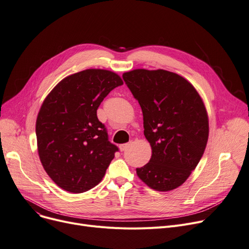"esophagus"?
Here are the masks:
<instances>
[{"label":"esophagus","mask_w":249,"mask_h":249,"mask_svg":"<svg viewBox=\"0 0 249 249\" xmlns=\"http://www.w3.org/2000/svg\"><path fill=\"white\" fill-rule=\"evenodd\" d=\"M129 146H130V142H129V143H124V144H120V145H119V148H120L121 151H124V150H126Z\"/></svg>","instance_id":"1"}]
</instances>
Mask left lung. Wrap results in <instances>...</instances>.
<instances>
[{
    "label": "left lung",
    "mask_w": 249,
    "mask_h": 249,
    "mask_svg": "<svg viewBox=\"0 0 249 249\" xmlns=\"http://www.w3.org/2000/svg\"><path fill=\"white\" fill-rule=\"evenodd\" d=\"M123 78L140 105L152 150L149 162L136 174L155 191L175 190L198 165L207 145L203 100L191 83L172 71L139 69L124 72Z\"/></svg>",
    "instance_id": "8db88e82"
}]
</instances>
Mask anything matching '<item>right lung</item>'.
I'll return each mask as SVG.
<instances>
[{
    "mask_svg": "<svg viewBox=\"0 0 249 249\" xmlns=\"http://www.w3.org/2000/svg\"><path fill=\"white\" fill-rule=\"evenodd\" d=\"M122 85L113 71L86 70L64 77L43 101L36 120L38 154L49 178L62 190L87 192L106 174L118 147L109 141L97 110Z\"/></svg>",
    "mask_w": 249,
    "mask_h": 249,
    "instance_id": "right-lung-1",
    "label": "right lung"
}]
</instances>
